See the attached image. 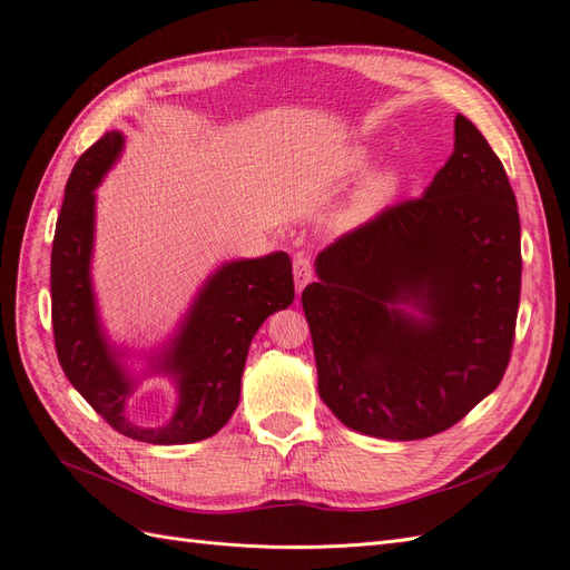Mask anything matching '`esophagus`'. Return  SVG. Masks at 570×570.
Listing matches in <instances>:
<instances>
[{"label": "esophagus", "instance_id": "esophagus-1", "mask_svg": "<svg viewBox=\"0 0 570 570\" xmlns=\"http://www.w3.org/2000/svg\"><path fill=\"white\" fill-rule=\"evenodd\" d=\"M292 268H295V285H297V289H304V285L314 278V268H312L309 256L297 254Z\"/></svg>", "mask_w": 570, "mask_h": 570}]
</instances>
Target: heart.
Here are the masks:
<instances>
[{
    "instance_id": "obj_1",
    "label": "heart",
    "mask_w": 570,
    "mask_h": 570,
    "mask_svg": "<svg viewBox=\"0 0 570 570\" xmlns=\"http://www.w3.org/2000/svg\"><path fill=\"white\" fill-rule=\"evenodd\" d=\"M368 165H372V150L362 146L350 148L341 158H337L335 175L357 177L366 170ZM400 184H403V175H400V170H395V167H383V170L368 175L362 181V187L355 191V196H352V202L347 204L343 213V223L350 227H357L374 220L376 215L393 202Z\"/></svg>"
}]
</instances>
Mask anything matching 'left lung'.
I'll return each instance as SVG.
<instances>
[{"mask_svg":"<svg viewBox=\"0 0 570 570\" xmlns=\"http://www.w3.org/2000/svg\"><path fill=\"white\" fill-rule=\"evenodd\" d=\"M515 194L487 138L455 117L453 156L422 198L316 256L302 292L318 395L352 432L426 439L494 391L520 304Z\"/></svg>","mask_w":570,"mask_h":570,"instance_id":"8db88e82","label":"left lung"}]
</instances>
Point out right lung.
Here are the masks:
<instances>
[{
	"instance_id": "add662e5",
	"label": "right lung",
	"mask_w": 570,
	"mask_h": 570,
	"mask_svg": "<svg viewBox=\"0 0 570 570\" xmlns=\"http://www.w3.org/2000/svg\"><path fill=\"white\" fill-rule=\"evenodd\" d=\"M121 150V131H107L76 160L67 181L50 266L57 357L71 386L119 434L158 445L204 441L237 410L244 362L261 323L295 299L292 264L285 252L227 261L198 287L170 341L146 357V372L134 376L127 352L102 328L90 278L96 189ZM148 373L170 375L178 389L176 414L163 428H141L126 417V400Z\"/></svg>"
}]
</instances>
